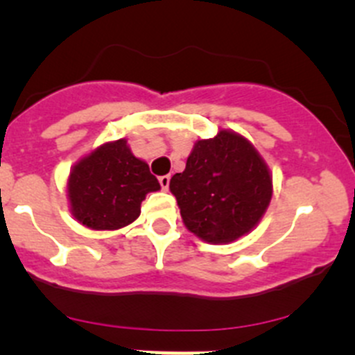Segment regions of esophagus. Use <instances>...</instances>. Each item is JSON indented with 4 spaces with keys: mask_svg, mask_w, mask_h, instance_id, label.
<instances>
[{
    "mask_svg": "<svg viewBox=\"0 0 355 355\" xmlns=\"http://www.w3.org/2000/svg\"><path fill=\"white\" fill-rule=\"evenodd\" d=\"M159 185L163 191H168V187H170V175H163V177H159Z\"/></svg>",
    "mask_w": 355,
    "mask_h": 355,
    "instance_id": "obj_1",
    "label": "esophagus"
}]
</instances>
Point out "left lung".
<instances>
[{
  "label": "left lung",
  "instance_id": "8db88e82",
  "mask_svg": "<svg viewBox=\"0 0 355 355\" xmlns=\"http://www.w3.org/2000/svg\"><path fill=\"white\" fill-rule=\"evenodd\" d=\"M185 227L209 244L249 234L270 206L273 182L254 146L232 130L194 144L182 173L170 180Z\"/></svg>",
  "mask_w": 355,
  "mask_h": 355
}]
</instances>
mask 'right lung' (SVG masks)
Returning <instances> with one entry per match:
<instances>
[{
  "mask_svg": "<svg viewBox=\"0 0 355 355\" xmlns=\"http://www.w3.org/2000/svg\"><path fill=\"white\" fill-rule=\"evenodd\" d=\"M67 189L78 223L92 230H118L137 220L146 194L161 187L148 163L120 139L82 157L71 168Z\"/></svg>",
  "mask_w": 355,
  "mask_h": 355,
  "instance_id": "1",
  "label": "right lung"
}]
</instances>
